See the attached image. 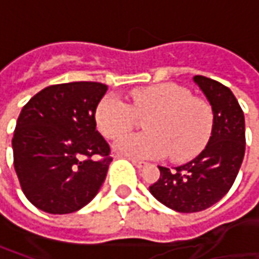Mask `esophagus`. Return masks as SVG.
I'll return each instance as SVG.
<instances>
[{
  "mask_svg": "<svg viewBox=\"0 0 259 259\" xmlns=\"http://www.w3.org/2000/svg\"><path fill=\"white\" fill-rule=\"evenodd\" d=\"M130 160H131V163H133L137 168H143V167L147 165V163L143 161V160H137V158H130Z\"/></svg>",
  "mask_w": 259,
  "mask_h": 259,
  "instance_id": "esophagus-1",
  "label": "esophagus"
}]
</instances>
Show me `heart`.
<instances>
[{
  "mask_svg": "<svg viewBox=\"0 0 259 259\" xmlns=\"http://www.w3.org/2000/svg\"><path fill=\"white\" fill-rule=\"evenodd\" d=\"M137 116H147V133L121 138L114 145L118 155L145 160L170 154L176 161H186L203 150L213 128L210 106L174 83L134 89L131 105L118 95H106L95 109V124L105 138L115 140L134 126Z\"/></svg>",
  "mask_w": 259,
  "mask_h": 259,
  "instance_id": "b5f03b06",
  "label": "heart"
}]
</instances>
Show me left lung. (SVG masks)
<instances>
[{"instance_id":"1","label":"left lung","mask_w":259,"mask_h":259,"mask_svg":"<svg viewBox=\"0 0 259 259\" xmlns=\"http://www.w3.org/2000/svg\"><path fill=\"white\" fill-rule=\"evenodd\" d=\"M212 106L213 128L204 150L192 161L170 170L160 168V179L150 193L180 213L200 212L218 203L232 187L245 154V118L229 88L204 76H194Z\"/></svg>"}]
</instances>
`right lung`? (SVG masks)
Instances as JSON below:
<instances>
[{"instance_id": "add662e5", "label": "right lung", "mask_w": 259, "mask_h": 259, "mask_svg": "<svg viewBox=\"0 0 259 259\" xmlns=\"http://www.w3.org/2000/svg\"><path fill=\"white\" fill-rule=\"evenodd\" d=\"M106 91L98 82L52 85L21 109L13 138L14 168L37 209L72 213L99 192L112 161L95 124V109Z\"/></svg>"}]
</instances>
